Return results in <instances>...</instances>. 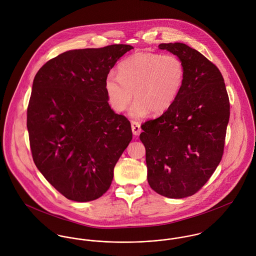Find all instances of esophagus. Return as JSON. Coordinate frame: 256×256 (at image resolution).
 <instances>
[{
    "label": "esophagus",
    "mask_w": 256,
    "mask_h": 256,
    "mask_svg": "<svg viewBox=\"0 0 256 256\" xmlns=\"http://www.w3.org/2000/svg\"><path fill=\"white\" fill-rule=\"evenodd\" d=\"M131 127H132V132L135 136H138L141 133V125L138 122H132L131 123Z\"/></svg>",
    "instance_id": "obj_1"
}]
</instances>
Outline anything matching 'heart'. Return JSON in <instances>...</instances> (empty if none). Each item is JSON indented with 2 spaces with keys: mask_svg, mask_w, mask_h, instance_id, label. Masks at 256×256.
<instances>
[{
  "mask_svg": "<svg viewBox=\"0 0 256 256\" xmlns=\"http://www.w3.org/2000/svg\"><path fill=\"white\" fill-rule=\"evenodd\" d=\"M184 66L174 54L139 52L118 65V76L110 74L104 82L112 108L126 110L133 98L136 100L130 114L140 118L150 111L160 115L176 100L182 86Z\"/></svg>",
  "mask_w": 256,
  "mask_h": 256,
  "instance_id": "b5f03b06",
  "label": "heart"
}]
</instances>
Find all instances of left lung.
I'll return each mask as SVG.
<instances>
[{
	"mask_svg": "<svg viewBox=\"0 0 256 256\" xmlns=\"http://www.w3.org/2000/svg\"><path fill=\"white\" fill-rule=\"evenodd\" d=\"M184 66L180 94L160 117L142 125L148 182L160 195L180 199L195 194L222 160L230 102L219 69L188 45L162 43Z\"/></svg>",
	"mask_w": 256,
	"mask_h": 256,
	"instance_id": "1",
	"label": "left lung"
}]
</instances>
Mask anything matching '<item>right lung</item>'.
Here are the masks:
<instances>
[{"instance_id": "add662e5", "label": "right lung", "mask_w": 256, "mask_h": 256, "mask_svg": "<svg viewBox=\"0 0 256 256\" xmlns=\"http://www.w3.org/2000/svg\"><path fill=\"white\" fill-rule=\"evenodd\" d=\"M133 46L76 49L49 60L36 74L28 108L32 158L67 199L88 202L110 187L132 140L129 120L108 104L104 82Z\"/></svg>"}]
</instances>
